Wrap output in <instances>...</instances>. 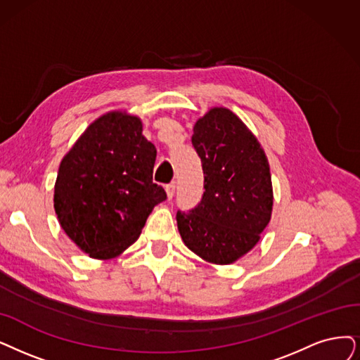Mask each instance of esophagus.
Masks as SVG:
<instances>
[{
	"label": "esophagus",
	"mask_w": 360,
	"mask_h": 360,
	"mask_svg": "<svg viewBox=\"0 0 360 360\" xmlns=\"http://www.w3.org/2000/svg\"><path fill=\"white\" fill-rule=\"evenodd\" d=\"M165 192H167L168 199H171L172 196H174V193H176V183L172 181V183L167 184V186H165Z\"/></svg>",
	"instance_id": "esophagus-1"
}]
</instances>
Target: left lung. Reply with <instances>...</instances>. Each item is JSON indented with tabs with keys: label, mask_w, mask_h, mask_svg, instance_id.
Returning a JSON list of instances; mask_svg holds the SVG:
<instances>
[{
	"label": "left lung",
	"mask_w": 360,
	"mask_h": 360,
	"mask_svg": "<svg viewBox=\"0 0 360 360\" xmlns=\"http://www.w3.org/2000/svg\"><path fill=\"white\" fill-rule=\"evenodd\" d=\"M192 145L204 169V195L177 211L184 245L214 264H232L251 251L271 217L273 189L266 153L226 108H212L193 127Z\"/></svg>",
	"instance_id": "8db88e82"
}]
</instances>
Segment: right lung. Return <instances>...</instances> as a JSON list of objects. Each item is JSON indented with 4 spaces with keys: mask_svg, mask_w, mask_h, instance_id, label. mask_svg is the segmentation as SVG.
Returning a JSON list of instances; mask_svg holds the SVG:
<instances>
[{
    "mask_svg": "<svg viewBox=\"0 0 360 360\" xmlns=\"http://www.w3.org/2000/svg\"><path fill=\"white\" fill-rule=\"evenodd\" d=\"M141 131L134 115L108 112L81 134L57 172V219L78 248L98 260L133 245L153 207L167 199L152 181L156 148Z\"/></svg>",
    "mask_w": 360,
    "mask_h": 360,
    "instance_id": "1",
    "label": "right lung"
}]
</instances>
